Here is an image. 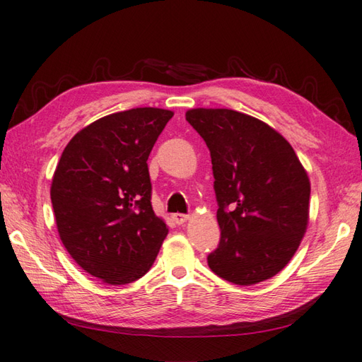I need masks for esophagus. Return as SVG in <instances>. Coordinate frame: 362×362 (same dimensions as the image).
Returning a JSON list of instances; mask_svg holds the SVG:
<instances>
[{
    "label": "esophagus",
    "instance_id": "esophagus-1",
    "mask_svg": "<svg viewBox=\"0 0 362 362\" xmlns=\"http://www.w3.org/2000/svg\"><path fill=\"white\" fill-rule=\"evenodd\" d=\"M173 219H174V222L175 224H185V222L189 219V216L188 214H182V213H175V214H173Z\"/></svg>",
    "mask_w": 362,
    "mask_h": 362
}]
</instances>
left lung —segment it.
Segmentation results:
<instances>
[{
  "instance_id": "obj_1",
  "label": "left lung",
  "mask_w": 362,
  "mask_h": 362,
  "mask_svg": "<svg viewBox=\"0 0 362 362\" xmlns=\"http://www.w3.org/2000/svg\"><path fill=\"white\" fill-rule=\"evenodd\" d=\"M185 117L211 156L221 241L210 269L241 286L272 279L306 233L308 173L286 138L255 117L202 107Z\"/></svg>"
}]
</instances>
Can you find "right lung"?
<instances>
[{"mask_svg": "<svg viewBox=\"0 0 362 362\" xmlns=\"http://www.w3.org/2000/svg\"><path fill=\"white\" fill-rule=\"evenodd\" d=\"M174 112L138 107L76 134L51 183L60 240L83 271L107 284L149 271L168 235L151 205L148 157Z\"/></svg>", "mask_w": 362, "mask_h": 362, "instance_id": "obj_1", "label": "right lung"}]
</instances>
